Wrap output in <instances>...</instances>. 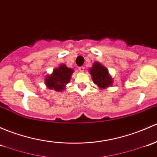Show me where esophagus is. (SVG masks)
<instances>
[{
  "label": "esophagus",
  "mask_w": 157,
  "mask_h": 157,
  "mask_svg": "<svg viewBox=\"0 0 157 157\" xmlns=\"http://www.w3.org/2000/svg\"><path fill=\"white\" fill-rule=\"evenodd\" d=\"M84 69H85V67H84L83 66H81V67H79V71H80V72H83V71H84Z\"/></svg>",
  "instance_id": "34e87169"
}]
</instances>
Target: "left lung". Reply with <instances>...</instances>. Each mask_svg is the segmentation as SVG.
<instances>
[{"instance_id":"left-lung-1","label":"left lung","mask_w":157,"mask_h":157,"mask_svg":"<svg viewBox=\"0 0 157 157\" xmlns=\"http://www.w3.org/2000/svg\"><path fill=\"white\" fill-rule=\"evenodd\" d=\"M94 83L96 84L100 89H106L112 86L113 79L108 73V70L99 62H94L90 70Z\"/></svg>"}]
</instances>
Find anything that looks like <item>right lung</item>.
<instances>
[{
    "label": "right lung",
    "instance_id": "obj_1",
    "mask_svg": "<svg viewBox=\"0 0 157 157\" xmlns=\"http://www.w3.org/2000/svg\"><path fill=\"white\" fill-rule=\"evenodd\" d=\"M74 70L67 67L65 65H61L53 70L52 74L47 76L45 83L47 88L54 90L56 92H61L65 90V86L70 82L71 77Z\"/></svg>",
    "mask_w": 157,
    "mask_h": 157
}]
</instances>
